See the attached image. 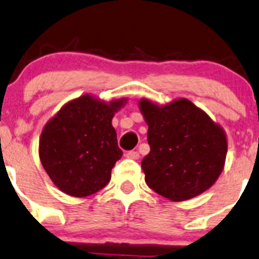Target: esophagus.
Returning <instances> with one entry per match:
<instances>
[{
  "label": "esophagus",
  "mask_w": 259,
  "mask_h": 259,
  "mask_svg": "<svg viewBox=\"0 0 259 259\" xmlns=\"http://www.w3.org/2000/svg\"><path fill=\"white\" fill-rule=\"evenodd\" d=\"M127 158H132V159H139V153L137 151H129L126 153Z\"/></svg>",
  "instance_id": "obj_1"
}]
</instances>
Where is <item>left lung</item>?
Here are the masks:
<instances>
[{
    "label": "left lung",
    "instance_id": "1",
    "mask_svg": "<svg viewBox=\"0 0 259 259\" xmlns=\"http://www.w3.org/2000/svg\"><path fill=\"white\" fill-rule=\"evenodd\" d=\"M138 105L148 125L151 151L142 161L148 187L172 202L209 189L228 153L224 127L187 98L162 106L142 98Z\"/></svg>",
    "mask_w": 259,
    "mask_h": 259
}]
</instances>
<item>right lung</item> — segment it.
<instances>
[{"label": "right lung", "mask_w": 259, "mask_h": 259, "mask_svg": "<svg viewBox=\"0 0 259 259\" xmlns=\"http://www.w3.org/2000/svg\"><path fill=\"white\" fill-rule=\"evenodd\" d=\"M127 98L110 102L85 93L65 103L46 122L39 158L52 183L65 194L84 198L106 187L121 158L112 118Z\"/></svg>", "instance_id": "obj_1"}]
</instances>
